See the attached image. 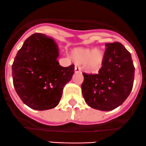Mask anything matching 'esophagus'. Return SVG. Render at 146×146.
Returning <instances> with one entry per match:
<instances>
[{
    "label": "esophagus",
    "mask_w": 146,
    "mask_h": 146,
    "mask_svg": "<svg viewBox=\"0 0 146 146\" xmlns=\"http://www.w3.org/2000/svg\"><path fill=\"white\" fill-rule=\"evenodd\" d=\"M80 72V67H77V66H75L74 67V72L75 73H78Z\"/></svg>",
    "instance_id": "34e87169"
}]
</instances>
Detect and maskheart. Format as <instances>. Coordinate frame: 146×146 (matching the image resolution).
I'll return each mask as SVG.
<instances>
[{"label": "heart", "mask_w": 146, "mask_h": 146, "mask_svg": "<svg viewBox=\"0 0 146 146\" xmlns=\"http://www.w3.org/2000/svg\"><path fill=\"white\" fill-rule=\"evenodd\" d=\"M71 57L76 64L84 62L85 69L93 72L96 71L103 62L104 53L99 49L76 48L72 52Z\"/></svg>", "instance_id": "heart-1"}]
</instances>
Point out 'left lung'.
I'll use <instances>...</instances> for the list:
<instances>
[{"mask_svg":"<svg viewBox=\"0 0 146 146\" xmlns=\"http://www.w3.org/2000/svg\"><path fill=\"white\" fill-rule=\"evenodd\" d=\"M98 74L82 73V95L90 107L111 111L119 107L132 90L135 67L131 54L121 43H106Z\"/></svg>","mask_w":146,"mask_h":146,"instance_id":"1","label":"left lung"}]
</instances>
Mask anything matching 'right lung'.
<instances>
[{"label":"right lung","mask_w":146,"mask_h":146,"mask_svg":"<svg viewBox=\"0 0 146 146\" xmlns=\"http://www.w3.org/2000/svg\"><path fill=\"white\" fill-rule=\"evenodd\" d=\"M58 57L57 43L42 33L30 36L18 50L12 65L13 85L23 102L31 109L47 110L60 103L74 65H59Z\"/></svg>","instance_id":"right-lung-1"}]
</instances>
